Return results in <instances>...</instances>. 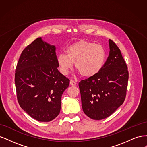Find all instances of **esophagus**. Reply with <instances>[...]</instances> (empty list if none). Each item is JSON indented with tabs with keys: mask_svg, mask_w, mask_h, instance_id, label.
Instances as JSON below:
<instances>
[{
	"mask_svg": "<svg viewBox=\"0 0 147 147\" xmlns=\"http://www.w3.org/2000/svg\"><path fill=\"white\" fill-rule=\"evenodd\" d=\"M70 85H72V86H75V85H77V83L74 80H70Z\"/></svg>",
	"mask_w": 147,
	"mask_h": 147,
	"instance_id": "34e87169",
	"label": "esophagus"
}]
</instances>
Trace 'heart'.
<instances>
[{"label": "heart", "mask_w": 147, "mask_h": 147, "mask_svg": "<svg viewBox=\"0 0 147 147\" xmlns=\"http://www.w3.org/2000/svg\"><path fill=\"white\" fill-rule=\"evenodd\" d=\"M106 56V51L100 44L80 40L69 46L66 54H59L57 62L61 72L64 75L69 73L75 63V68L82 76L90 78L101 70Z\"/></svg>", "instance_id": "obj_1"}]
</instances>
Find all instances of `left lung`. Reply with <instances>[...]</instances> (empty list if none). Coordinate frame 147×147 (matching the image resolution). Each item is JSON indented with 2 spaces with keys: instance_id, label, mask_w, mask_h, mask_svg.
<instances>
[{
  "instance_id": "left-lung-1",
  "label": "left lung",
  "mask_w": 147,
  "mask_h": 147,
  "mask_svg": "<svg viewBox=\"0 0 147 147\" xmlns=\"http://www.w3.org/2000/svg\"><path fill=\"white\" fill-rule=\"evenodd\" d=\"M109 55L100 72L78 83L84 113L92 119L110 116L125 99L129 73L121 51L109 39Z\"/></svg>"
}]
</instances>
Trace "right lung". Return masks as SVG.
I'll use <instances>...</instances> for the list:
<instances>
[{"label":"right lung","instance_id":"1","mask_svg":"<svg viewBox=\"0 0 147 147\" xmlns=\"http://www.w3.org/2000/svg\"><path fill=\"white\" fill-rule=\"evenodd\" d=\"M56 47L37 38L22 51L15 70L17 99L34 119L49 122L59 114L69 79L59 72Z\"/></svg>","mask_w":147,"mask_h":147}]
</instances>
